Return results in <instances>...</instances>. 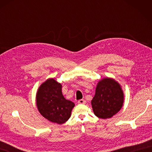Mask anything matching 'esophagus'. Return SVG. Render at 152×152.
<instances>
[{"mask_svg": "<svg viewBox=\"0 0 152 152\" xmlns=\"http://www.w3.org/2000/svg\"><path fill=\"white\" fill-rule=\"evenodd\" d=\"M78 103H79V104H85L86 101L84 99H80L78 101Z\"/></svg>", "mask_w": 152, "mask_h": 152, "instance_id": "obj_1", "label": "esophagus"}]
</instances>
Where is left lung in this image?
<instances>
[{
    "instance_id": "8db88e82",
    "label": "left lung",
    "mask_w": 152,
    "mask_h": 152,
    "mask_svg": "<svg viewBox=\"0 0 152 152\" xmlns=\"http://www.w3.org/2000/svg\"><path fill=\"white\" fill-rule=\"evenodd\" d=\"M124 92L119 83L110 78L98 82L91 101L95 115L101 119L110 118L120 110L124 104Z\"/></svg>"
}]
</instances>
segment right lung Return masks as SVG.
<instances>
[{
  "label": "right lung",
  "mask_w": 152,
  "mask_h": 152,
  "mask_svg": "<svg viewBox=\"0 0 152 152\" xmlns=\"http://www.w3.org/2000/svg\"><path fill=\"white\" fill-rule=\"evenodd\" d=\"M61 90L62 85L53 78H50L42 83L36 96L37 106L40 114L58 124H63L70 118L75 105L64 97Z\"/></svg>",
  "instance_id": "add662e5"
}]
</instances>
